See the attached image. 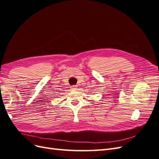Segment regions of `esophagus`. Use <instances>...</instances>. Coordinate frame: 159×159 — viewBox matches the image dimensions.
I'll return each mask as SVG.
<instances>
[{
	"label": "esophagus",
	"mask_w": 159,
	"mask_h": 159,
	"mask_svg": "<svg viewBox=\"0 0 159 159\" xmlns=\"http://www.w3.org/2000/svg\"><path fill=\"white\" fill-rule=\"evenodd\" d=\"M71 89H72V90H76V86H71Z\"/></svg>",
	"instance_id": "1"
}]
</instances>
